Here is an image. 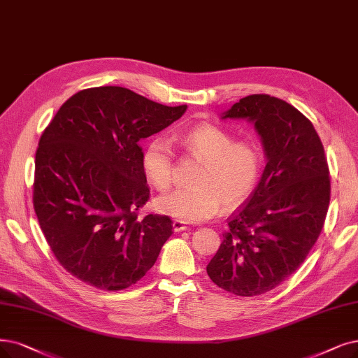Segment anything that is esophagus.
<instances>
[{
  "label": "esophagus",
  "mask_w": 358,
  "mask_h": 358,
  "mask_svg": "<svg viewBox=\"0 0 358 358\" xmlns=\"http://www.w3.org/2000/svg\"><path fill=\"white\" fill-rule=\"evenodd\" d=\"M187 224H185L182 220H173V231L175 232H182V231H187Z\"/></svg>",
  "instance_id": "34e87169"
}]
</instances>
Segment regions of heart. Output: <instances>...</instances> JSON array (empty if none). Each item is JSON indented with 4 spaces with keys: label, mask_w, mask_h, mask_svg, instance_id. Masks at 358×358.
Listing matches in <instances>:
<instances>
[{
    "label": "heart",
    "mask_w": 358,
    "mask_h": 358,
    "mask_svg": "<svg viewBox=\"0 0 358 358\" xmlns=\"http://www.w3.org/2000/svg\"><path fill=\"white\" fill-rule=\"evenodd\" d=\"M187 152L201 160L191 187L157 198L155 206L167 216L195 223L213 217L223 206L231 210L250 196L263 170L260 147L234 136L214 124H198L179 135ZM142 169L155 189L166 191L175 180V159L167 141L152 139L142 154Z\"/></svg>",
    "instance_id": "b5f03b06"
}]
</instances>
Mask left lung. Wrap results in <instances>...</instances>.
I'll list each match as a JSON object with an SVG mask.
<instances>
[{"label":"left lung","mask_w":358,"mask_h":358,"mask_svg":"<svg viewBox=\"0 0 358 358\" xmlns=\"http://www.w3.org/2000/svg\"><path fill=\"white\" fill-rule=\"evenodd\" d=\"M226 117L254 122L267 164L247 203L227 219L207 273L227 292L255 296L276 288L304 263L324 224L331 178L313 123L283 99L248 95Z\"/></svg>","instance_id":"obj_1"}]
</instances>
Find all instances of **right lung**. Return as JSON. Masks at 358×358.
<instances>
[{"mask_svg":"<svg viewBox=\"0 0 358 358\" xmlns=\"http://www.w3.org/2000/svg\"><path fill=\"white\" fill-rule=\"evenodd\" d=\"M122 87L71 95L42 132L34 208L48 245L71 276L103 291L129 288L173 234L167 216L138 211L150 199L138 142L182 117Z\"/></svg>","mask_w":358,"mask_h":358,"instance_id":"obj_1","label":"right lung"}]
</instances>
